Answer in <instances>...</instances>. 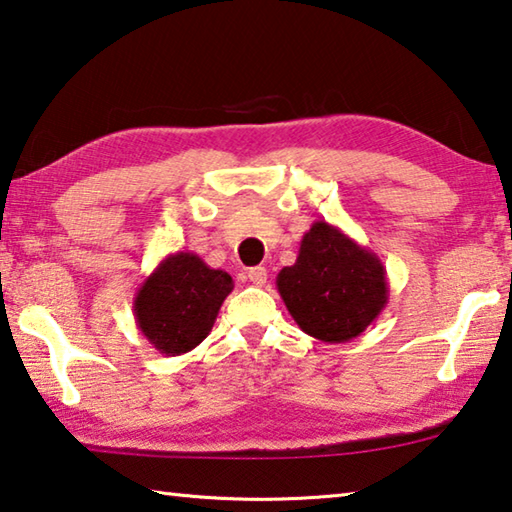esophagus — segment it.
<instances>
[{
	"label": "esophagus",
	"instance_id": "obj_1",
	"mask_svg": "<svg viewBox=\"0 0 512 512\" xmlns=\"http://www.w3.org/2000/svg\"><path fill=\"white\" fill-rule=\"evenodd\" d=\"M247 276H249L251 283L258 285V288H263V285L267 283V270H265V267H251V270L247 272Z\"/></svg>",
	"mask_w": 512,
	"mask_h": 512
}]
</instances>
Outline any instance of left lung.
I'll use <instances>...</instances> for the list:
<instances>
[{"instance_id": "obj_1", "label": "left lung", "mask_w": 512, "mask_h": 512, "mask_svg": "<svg viewBox=\"0 0 512 512\" xmlns=\"http://www.w3.org/2000/svg\"><path fill=\"white\" fill-rule=\"evenodd\" d=\"M276 288L303 333L326 344L360 337L389 301L380 258L326 220L312 222L297 263L283 267Z\"/></svg>"}]
</instances>
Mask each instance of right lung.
Segmentation results:
<instances>
[{"label": "right lung", "instance_id": "1", "mask_svg": "<svg viewBox=\"0 0 512 512\" xmlns=\"http://www.w3.org/2000/svg\"><path fill=\"white\" fill-rule=\"evenodd\" d=\"M231 290L227 272L213 270L193 251H175L134 294V321L161 355H184L209 337Z\"/></svg>", "mask_w": 512, "mask_h": 512}]
</instances>
